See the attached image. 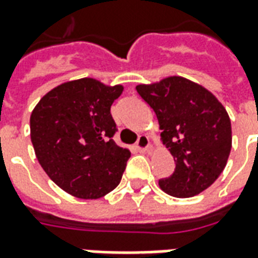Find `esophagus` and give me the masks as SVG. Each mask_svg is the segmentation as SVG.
I'll return each instance as SVG.
<instances>
[{
	"instance_id": "obj_1",
	"label": "esophagus",
	"mask_w": 258,
	"mask_h": 258,
	"mask_svg": "<svg viewBox=\"0 0 258 258\" xmlns=\"http://www.w3.org/2000/svg\"><path fill=\"white\" fill-rule=\"evenodd\" d=\"M135 147L139 153H145V151L149 149V138L146 135H141L138 138L137 143H135Z\"/></svg>"
}]
</instances>
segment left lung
<instances>
[{
  "label": "left lung",
  "mask_w": 258,
  "mask_h": 258,
  "mask_svg": "<svg viewBox=\"0 0 258 258\" xmlns=\"http://www.w3.org/2000/svg\"><path fill=\"white\" fill-rule=\"evenodd\" d=\"M137 92L157 115L161 139L174 158V172L161 189L174 198L203 192L223 172L231 150V123L218 98L182 77H168Z\"/></svg>",
  "instance_id": "left-lung-1"
}]
</instances>
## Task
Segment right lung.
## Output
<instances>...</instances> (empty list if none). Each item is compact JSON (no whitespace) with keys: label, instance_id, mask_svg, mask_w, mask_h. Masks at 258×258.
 I'll return each mask as SVG.
<instances>
[{"label":"right lung","instance_id":"1","mask_svg":"<svg viewBox=\"0 0 258 258\" xmlns=\"http://www.w3.org/2000/svg\"><path fill=\"white\" fill-rule=\"evenodd\" d=\"M123 86L93 78L50 90L31 115V141L47 176L80 199H98L119 185L131 153L112 139L111 105Z\"/></svg>","mask_w":258,"mask_h":258}]
</instances>
